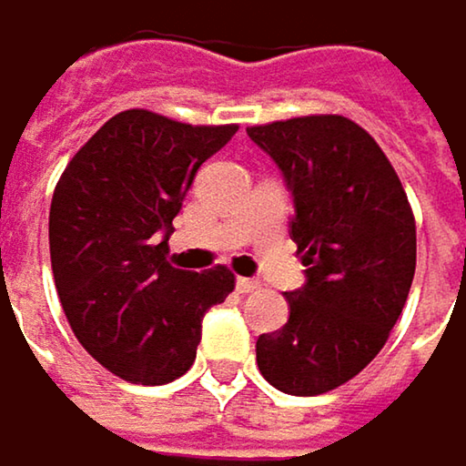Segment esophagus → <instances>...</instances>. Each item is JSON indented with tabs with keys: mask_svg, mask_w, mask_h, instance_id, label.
Returning a JSON list of instances; mask_svg holds the SVG:
<instances>
[{
	"mask_svg": "<svg viewBox=\"0 0 466 466\" xmlns=\"http://www.w3.org/2000/svg\"><path fill=\"white\" fill-rule=\"evenodd\" d=\"M258 288H260L258 279H249V277H238V279H236V290L244 293V296H247V293H255Z\"/></svg>",
	"mask_w": 466,
	"mask_h": 466,
	"instance_id": "esophagus-1",
	"label": "esophagus"
}]
</instances>
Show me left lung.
Returning <instances> with one entry per match:
<instances>
[{
    "label": "left lung",
    "instance_id": "obj_1",
    "mask_svg": "<svg viewBox=\"0 0 466 466\" xmlns=\"http://www.w3.org/2000/svg\"><path fill=\"white\" fill-rule=\"evenodd\" d=\"M247 135L293 192L290 236L307 266V285L285 293L288 323L258 339V366L274 388L318 396L388 342L415 277V217L393 165L350 118H285Z\"/></svg>",
    "mask_w": 466,
    "mask_h": 466
}]
</instances>
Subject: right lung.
Instances as JSON below:
<instances>
[{
	"label": "right lung",
	"instance_id": "add662e5",
	"mask_svg": "<svg viewBox=\"0 0 466 466\" xmlns=\"http://www.w3.org/2000/svg\"><path fill=\"white\" fill-rule=\"evenodd\" d=\"M236 124H181L143 108L108 118L67 162L51 200V268L76 339L127 382L181 377L203 315L228 299L225 266L192 274L167 260V236L198 167Z\"/></svg>",
	"mask_w": 466,
	"mask_h": 466
}]
</instances>
